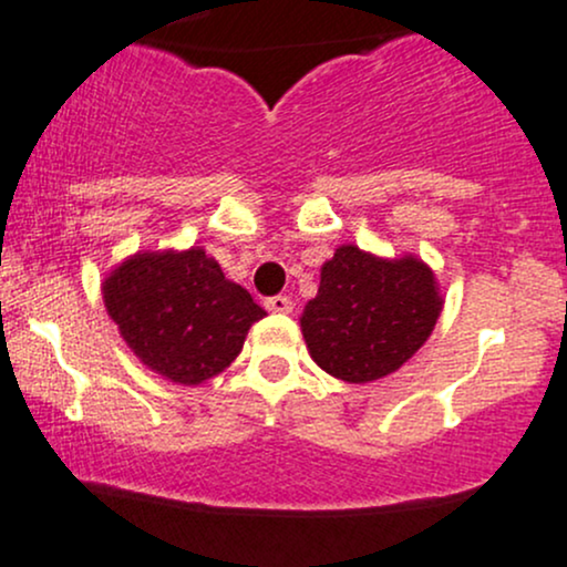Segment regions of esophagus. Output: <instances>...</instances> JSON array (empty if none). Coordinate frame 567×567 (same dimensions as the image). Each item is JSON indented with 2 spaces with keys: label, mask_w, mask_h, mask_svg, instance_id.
I'll use <instances>...</instances> for the list:
<instances>
[{
  "label": "esophagus",
  "mask_w": 567,
  "mask_h": 567,
  "mask_svg": "<svg viewBox=\"0 0 567 567\" xmlns=\"http://www.w3.org/2000/svg\"><path fill=\"white\" fill-rule=\"evenodd\" d=\"M266 309H269V312H274V315H290L293 312V301H290V296H271V298H266Z\"/></svg>",
  "instance_id": "esophagus-1"
}]
</instances>
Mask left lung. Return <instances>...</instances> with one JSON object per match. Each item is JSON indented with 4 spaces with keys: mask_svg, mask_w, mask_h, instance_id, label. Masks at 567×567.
<instances>
[{
    "mask_svg": "<svg viewBox=\"0 0 567 567\" xmlns=\"http://www.w3.org/2000/svg\"><path fill=\"white\" fill-rule=\"evenodd\" d=\"M439 312L435 277L422 260H382L344 245L322 266L301 331L322 371L363 384L401 369L425 344Z\"/></svg>",
    "mask_w": 567,
    "mask_h": 567,
    "instance_id": "8db88e82",
    "label": "left lung"
}]
</instances>
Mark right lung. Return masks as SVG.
Here are the masks:
<instances>
[{
    "label": "right lung",
    "mask_w": 567,
    "mask_h": 567,
    "mask_svg": "<svg viewBox=\"0 0 567 567\" xmlns=\"http://www.w3.org/2000/svg\"><path fill=\"white\" fill-rule=\"evenodd\" d=\"M102 288L107 312L136 358L179 384L220 374L241 352L252 322L266 317L198 247L134 255Z\"/></svg>",
    "instance_id": "add662e5"
}]
</instances>
